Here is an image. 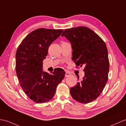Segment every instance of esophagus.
Instances as JSON below:
<instances>
[{
  "mask_svg": "<svg viewBox=\"0 0 126 126\" xmlns=\"http://www.w3.org/2000/svg\"><path fill=\"white\" fill-rule=\"evenodd\" d=\"M70 75H71V74H70L69 72H68V71L66 72V74H65V77H68V76H70Z\"/></svg>",
  "mask_w": 126,
  "mask_h": 126,
  "instance_id": "obj_1",
  "label": "esophagus"
}]
</instances>
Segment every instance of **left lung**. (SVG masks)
<instances>
[{
  "label": "left lung",
  "instance_id": "8db88e82",
  "mask_svg": "<svg viewBox=\"0 0 126 126\" xmlns=\"http://www.w3.org/2000/svg\"><path fill=\"white\" fill-rule=\"evenodd\" d=\"M61 36L65 37L71 44L72 60L76 65L85 66L84 76L70 88V94L79 103L93 102L102 93L108 79L110 64L105 42L84 26L66 29Z\"/></svg>",
  "mask_w": 126,
  "mask_h": 126
}]
</instances>
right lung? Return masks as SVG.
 I'll list each match as a JSON object with an SVG mask.
<instances>
[{
  "label": "right lung",
  "mask_w": 126,
  "mask_h": 126,
  "mask_svg": "<svg viewBox=\"0 0 126 126\" xmlns=\"http://www.w3.org/2000/svg\"><path fill=\"white\" fill-rule=\"evenodd\" d=\"M63 32V29L35 30L17 49L15 68L18 80L25 94L36 103H44L52 98L57 85L65 76L61 68L54 69L52 74L43 71V61L49 47Z\"/></svg>",
  "instance_id": "add662e5"
}]
</instances>
